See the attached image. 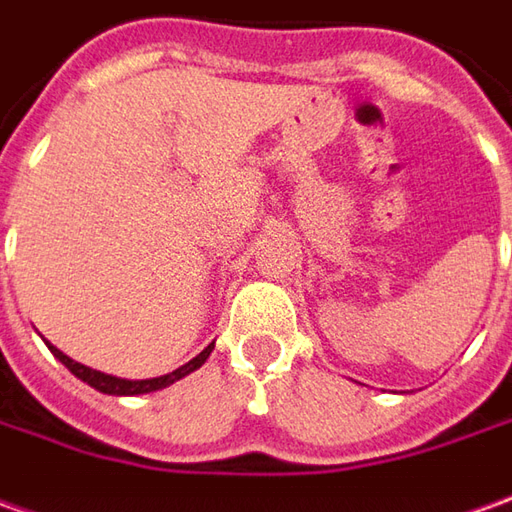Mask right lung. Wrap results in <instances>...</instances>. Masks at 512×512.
Instances as JSON below:
<instances>
[{
    "instance_id": "obj_1",
    "label": "right lung",
    "mask_w": 512,
    "mask_h": 512,
    "mask_svg": "<svg viewBox=\"0 0 512 512\" xmlns=\"http://www.w3.org/2000/svg\"><path fill=\"white\" fill-rule=\"evenodd\" d=\"M212 347L215 344H207L201 353H198L193 361H187L184 367H179V370H173V373L168 375H159V378H145V381H125V378H114V375H106L100 373V370H92V367H83V364H78V361H72L69 356H64L58 347H52V356L58 358L61 364H64L66 370L72 375H78L81 381H86L89 387L100 389V392H106V395H145V392H156V389H165L170 387L173 381H179V378H184V375H190L193 370H198L207 358H210Z\"/></svg>"
}]
</instances>
